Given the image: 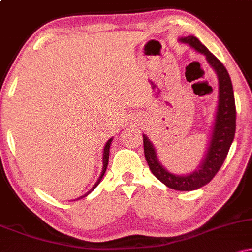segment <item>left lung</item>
I'll use <instances>...</instances> for the list:
<instances>
[{
    "instance_id": "1",
    "label": "left lung",
    "mask_w": 252,
    "mask_h": 252,
    "mask_svg": "<svg viewBox=\"0 0 252 252\" xmlns=\"http://www.w3.org/2000/svg\"><path fill=\"white\" fill-rule=\"evenodd\" d=\"M181 41L189 45L199 53L206 57L207 62L215 68L219 80V100L217 109L216 122L213 124L212 135L206 156L199 168L192 174L179 176L167 172L158 161L153 144L143 135L144 156L152 173L167 187L176 190H194L205 186L215 178L221 164L226 158L228 149L232 143L236 132V104L231 78L225 66L218 58L213 56L195 36L181 37Z\"/></svg>"
}]
</instances>
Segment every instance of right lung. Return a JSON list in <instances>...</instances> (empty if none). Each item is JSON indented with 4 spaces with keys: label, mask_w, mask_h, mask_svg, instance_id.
<instances>
[{
    "label": "right lung",
    "mask_w": 252,
    "mask_h": 252,
    "mask_svg": "<svg viewBox=\"0 0 252 252\" xmlns=\"http://www.w3.org/2000/svg\"><path fill=\"white\" fill-rule=\"evenodd\" d=\"M111 141H112V138H110V140L108 141V142H106L105 147H104V152H103V170H102V174H100L99 179H98V181L96 182V184H94V186L92 187V189H91V190H94V187H97V185L99 184L100 180H102V178H103L104 173H105V170H106V167H108V162H109V149H110V144H111ZM91 190H90V192L86 193L85 195L80 196V198H84V196L88 195L89 193H91ZM80 198H78V199H80Z\"/></svg>",
    "instance_id": "obj_1"
}]
</instances>
